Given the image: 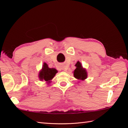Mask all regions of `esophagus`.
Listing matches in <instances>:
<instances>
[{
  "instance_id": "obj_1",
  "label": "esophagus",
  "mask_w": 128,
  "mask_h": 128,
  "mask_svg": "<svg viewBox=\"0 0 128 128\" xmlns=\"http://www.w3.org/2000/svg\"><path fill=\"white\" fill-rule=\"evenodd\" d=\"M61 69H62V70H67V68H66L65 66H61Z\"/></svg>"
}]
</instances>
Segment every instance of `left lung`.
I'll return each instance as SVG.
<instances>
[{
    "label": "left lung",
    "instance_id": "8db88e82",
    "mask_svg": "<svg viewBox=\"0 0 128 128\" xmlns=\"http://www.w3.org/2000/svg\"><path fill=\"white\" fill-rule=\"evenodd\" d=\"M76 69L72 72L74 74V76L75 78L78 80H84L87 78L88 72L86 68L83 67L82 64L78 61L75 64Z\"/></svg>",
    "mask_w": 128,
    "mask_h": 128
}]
</instances>
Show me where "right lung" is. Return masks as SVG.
Returning <instances> with one entry per match:
<instances>
[{
  "label": "right lung",
  "instance_id": "right-lung-1",
  "mask_svg": "<svg viewBox=\"0 0 128 128\" xmlns=\"http://www.w3.org/2000/svg\"><path fill=\"white\" fill-rule=\"evenodd\" d=\"M58 70L55 68H50L47 64L44 62L38 74V77L41 81H45L48 84L51 83V80L55 76Z\"/></svg>",
  "mask_w": 128,
  "mask_h": 128
}]
</instances>
